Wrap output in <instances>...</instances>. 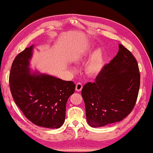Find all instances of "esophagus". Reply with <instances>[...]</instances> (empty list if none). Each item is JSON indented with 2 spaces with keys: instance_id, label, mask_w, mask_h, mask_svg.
I'll return each mask as SVG.
<instances>
[{
  "instance_id": "34e87169",
  "label": "esophagus",
  "mask_w": 153,
  "mask_h": 153,
  "mask_svg": "<svg viewBox=\"0 0 153 153\" xmlns=\"http://www.w3.org/2000/svg\"><path fill=\"white\" fill-rule=\"evenodd\" d=\"M82 88H83V86L81 83H77L76 86V90L77 92H80L82 90Z\"/></svg>"
}]
</instances>
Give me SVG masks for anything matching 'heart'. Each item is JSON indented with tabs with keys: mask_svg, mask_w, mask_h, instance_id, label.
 <instances>
[{
	"mask_svg": "<svg viewBox=\"0 0 153 153\" xmlns=\"http://www.w3.org/2000/svg\"><path fill=\"white\" fill-rule=\"evenodd\" d=\"M104 66V59H103L102 51L100 49L96 51L92 56L91 59L86 66L87 73L95 76L100 73Z\"/></svg>",
	"mask_w": 153,
	"mask_h": 153,
	"instance_id": "obj_1",
	"label": "heart"
}]
</instances>
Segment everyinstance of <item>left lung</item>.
Segmentation results:
<instances>
[{
	"label": "left lung",
	"instance_id": "left-lung-1",
	"mask_svg": "<svg viewBox=\"0 0 153 153\" xmlns=\"http://www.w3.org/2000/svg\"><path fill=\"white\" fill-rule=\"evenodd\" d=\"M140 74L131 52L119 45V51L103 67L95 82L82 90L88 123L98 128L123 120L131 112L138 98Z\"/></svg>",
	"mask_w": 153,
	"mask_h": 153
}]
</instances>
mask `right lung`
I'll return each mask as SVG.
<instances>
[{"instance_id":"add662e5","label":"right lung","mask_w":153,"mask_h":153,"mask_svg":"<svg viewBox=\"0 0 153 153\" xmlns=\"http://www.w3.org/2000/svg\"><path fill=\"white\" fill-rule=\"evenodd\" d=\"M33 45L15 58L9 75L10 90L15 102L28 120L46 128H59L65 119L66 103L76 85L48 74L31 71Z\"/></svg>"}]
</instances>
